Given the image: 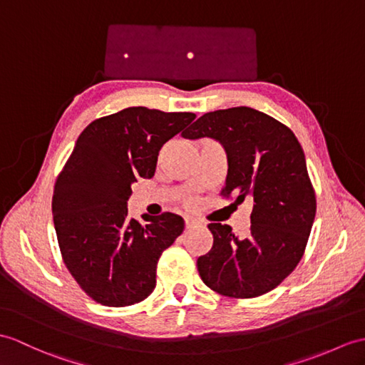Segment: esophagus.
I'll return each instance as SVG.
<instances>
[{
    "label": "esophagus",
    "instance_id": "34e87169",
    "mask_svg": "<svg viewBox=\"0 0 365 365\" xmlns=\"http://www.w3.org/2000/svg\"><path fill=\"white\" fill-rule=\"evenodd\" d=\"M185 225H186V228H196V227H200V222L197 221V219H194L191 216H186L185 217Z\"/></svg>",
    "mask_w": 365,
    "mask_h": 365
}]
</instances>
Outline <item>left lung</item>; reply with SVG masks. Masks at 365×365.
<instances>
[{"label": "left lung", "mask_w": 365, "mask_h": 365, "mask_svg": "<svg viewBox=\"0 0 365 365\" xmlns=\"http://www.w3.org/2000/svg\"><path fill=\"white\" fill-rule=\"evenodd\" d=\"M215 138L227 152L222 196L253 202L250 232L238 238L230 225L210 224L213 247L197 259L210 289L252 299L277 287L303 257L316 216V192L294 132L250 107L202 115L183 138Z\"/></svg>", "instance_id": "8db88e82"}]
</instances>
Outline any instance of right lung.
I'll return each mask as SVG.
<instances>
[{
    "mask_svg": "<svg viewBox=\"0 0 365 365\" xmlns=\"http://www.w3.org/2000/svg\"><path fill=\"white\" fill-rule=\"evenodd\" d=\"M196 118L129 107L90 123L58 174L53 217L66 269L106 307H130L155 289L157 262L183 232L179 215L130 219L132 183L154 177L158 152Z\"/></svg>",
    "mask_w": 365,
    "mask_h": 365,
    "instance_id": "right-lung-1",
    "label": "right lung"
}]
</instances>
